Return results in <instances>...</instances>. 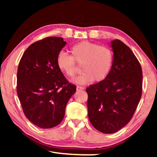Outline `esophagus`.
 <instances>
[{
  "label": "esophagus",
  "instance_id": "esophagus-1",
  "mask_svg": "<svg viewBox=\"0 0 157 157\" xmlns=\"http://www.w3.org/2000/svg\"><path fill=\"white\" fill-rule=\"evenodd\" d=\"M83 89H84V87L83 86H77V90H78V91H79V90H83Z\"/></svg>",
  "mask_w": 157,
  "mask_h": 157
}]
</instances>
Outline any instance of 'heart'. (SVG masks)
Wrapping results in <instances>:
<instances>
[{
  "instance_id": "1",
  "label": "heart",
  "mask_w": 157,
  "mask_h": 157,
  "mask_svg": "<svg viewBox=\"0 0 157 157\" xmlns=\"http://www.w3.org/2000/svg\"><path fill=\"white\" fill-rule=\"evenodd\" d=\"M71 55L60 52L57 57V65L69 78H73L78 65L83 71L73 79L76 84H86L93 81L99 82L107 78L113 63V52L109 47L94 42L83 41L71 48Z\"/></svg>"
}]
</instances>
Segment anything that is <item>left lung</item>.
<instances>
[{"mask_svg": "<svg viewBox=\"0 0 157 157\" xmlns=\"http://www.w3.org/2000/svg\"><path fill=\"white\" fill-rule=\"evenodd\" d=\"M113 63L107 78L86 88L88 116L95 129L112 134L131 121L142 94L140 63L123 42H111Z\"/></svg>", "mask_w": 157, "mask_h": 157, "instance_id": "8db88e82", "label": "left lung"}]
</instances>
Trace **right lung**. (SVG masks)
<instances>
[{"instance_id":"obj_1","label":"right lung","mask_w":157,"mask_h":157,"mask_svg":"<svg viewBox=\"0 0 157 157\" xmlns=\"http://www.w3.org/2000/svg\"><path fill=\"white\" fill-rule=\"evenodd\" d=\"M66 44L56 36L34 42L18 64V97L27 118L40 128H52L62 121L66 105L76 91L57 65V55Z\"/></svg>"}]
</instances>
